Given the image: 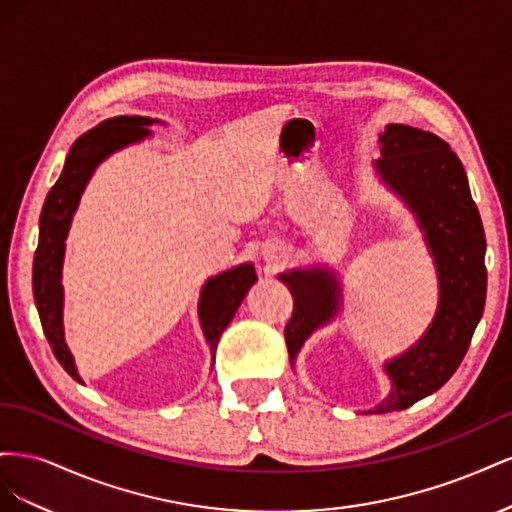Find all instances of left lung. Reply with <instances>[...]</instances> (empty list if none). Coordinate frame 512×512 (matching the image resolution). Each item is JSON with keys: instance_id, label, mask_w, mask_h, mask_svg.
I'll return each instance as SVG.
<instances>
[{"instance_id": "1", "label": "left lung", "mask_w": 512, "mask_h": 512, "mask_svg": "<svg viewBox=\"0 0 512 512\" xmlns=\"http://www.w3.org/2000/svg\"><path fill=\"white\" fill-rule=\"evenodd\" d=\"M380 179L404 198L425 232V243L438 271V312L425 335L384 363L391 393L371 412L406 410L436 393L466 356L487 297L485 230L470 194L466 170L440 136L389 123L378 138ZM294 299L284 329L290 363L305 339L327 324L339 309V282L329 269H294L280 273Z\"/></svg>"}]
</instances>
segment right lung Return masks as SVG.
I'll list each match as a JSON object with an SVG mask.
<instances>
[{
	"instance_id": "add662e5",
	"label": "right lung",
	"mask_w": 512,
	"mask_h": 512,
	"mask_svg": "<svg viewBox=\"0 0 512 512\" xmlns=\"http://www.w3.org/2000/svg\"><path fill=\"white\" fill-rule=\"evenodd\" d=\"M156 123V119L141 115H121L102 121L94 130L76 138L72 145L64 170L44 200L40 213V237L34 256V299L42 322V331L49 339L55 359L68 374L83 382L76 371L72 352L64 339V286H61V265H64L66 237L70 230L72 215L79 207L81 194L87 181L94 175L96 166L115 153L117 149L143 141L149 136L145 126ZM258 280L252 262H245L230 271L211 277L200 292L198 318L205 339L209 342L211 356L215 361V348L228 322L235 316L247 290Z\"/></svg>"
}]
</instances>
